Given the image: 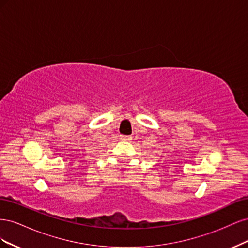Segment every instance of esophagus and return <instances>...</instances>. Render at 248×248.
<instances>
[{
  "label": "esophagus",
  "instance_id": "obj_1",
  "mask_svg": "<svg viewBox=\"0 0 248 248\" xmlns=\"http://www.w3.org/2000/svg\"><path fill=\"white\" fill-rule=\"evenodd\" d=\"M121 139L122 140H131V137H129V136H121Z\"/></svg>",
  "mask_w": 248,
  "mask_h": 248
}]
</instances>
